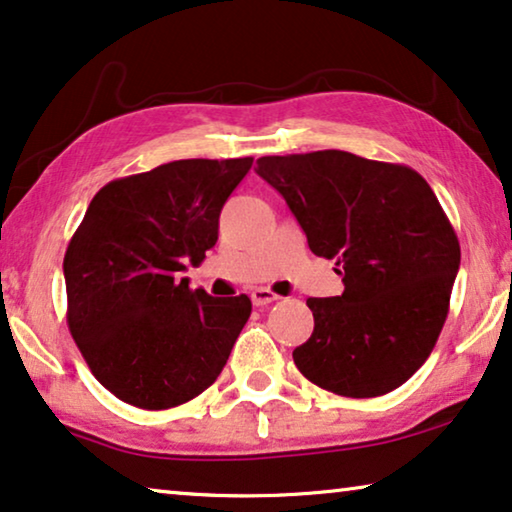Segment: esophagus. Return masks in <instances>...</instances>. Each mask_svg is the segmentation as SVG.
<instances>
[{
    "instance_id": "1",
    "label": "esophagus",
    "mask_w": 512,
    "mask_h": 512,
    "mask_svg": "<svg viewBox=\"0 0 512 512\" xmlns=\"http://www.w3.org/2000/svg\"><path fill=\"white\" fill-rule=\"evenodd\" d=\"M250 299H253L255 305H269L273 301H278L280 296L273 294L271 289H266V287H257V289H253V292H250Z\"/></svg>"
}]
</instances>
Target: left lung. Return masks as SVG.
I'll list each match as a JSON object with an SVG mask.
<instances>
[{
    "mask_svg": "<svg viewBox=\"0 0 512 512\" xmlns=\"http://www.w3.org/2000/svg\"><path fill=\"white\" fill-rule=\"evenodd\" d=\"M257 174L345 282L340 296L308 299L315 331L294 349L296 368L345 398L402 386L437 345L460 269V241L430 183L338 149L257 158Z\"/></svg>",
    "mask_w": 512,
    "mask_h": 512,
    "instance_id": "8db88e82",
    "label": "left lung"
}]
</instances>
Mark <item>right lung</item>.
I'll list each match as a JSON object with an SVG mask.
<instances>
[{"label":"right lung","mask_w":512,"mask_h":512,"mask_svg":"<svg viewBox=\"0 0 512 512\" xmlns=\"http://www.w3.org/2000/svg\"><path fill=\"white\" fill-rule=\"evenodd\" d=\"M253 158H188L114 179L64 257L68 329L94 377L140 409H170L218 379L253 303L190 289L220 209Z\"/></svg>","instance_id":"obj_1"}]
</instances>
